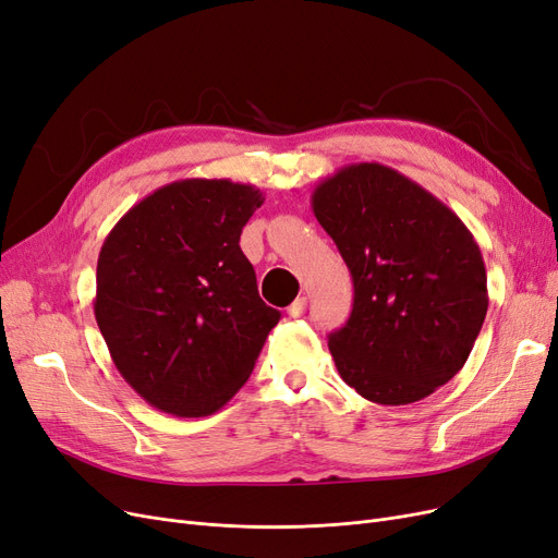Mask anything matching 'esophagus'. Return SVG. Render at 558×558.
<instances>
[{
    "label": "esophagus",
    "instance_id": "34e87169",
    "mask_svg": "<svg viewBox=\"0 0 558 558\" xmlns=\"http://www.w3.org/2000/svg\"><path fill=\"white\" fill-rule=\"evenodd\" d=\"M305 307H307V299L305 296H301V299H296L290 307H287V315L290 317H303L305 315Z\"/></svg>",
    "mask_w": 558,
    "mask_h": 558
}]
</instances>
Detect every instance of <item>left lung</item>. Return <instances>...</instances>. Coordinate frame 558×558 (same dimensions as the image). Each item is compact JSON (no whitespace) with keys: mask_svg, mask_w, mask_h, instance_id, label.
<instances>
[{"mask_svg":"<svg viewBox=\"0 0 558 558\" xmlns=\"http://www.w3.org/2000/svg\"><path fill=\"white\" fill-rule=\"evenodd\" d=\"M313 211L354 278V307L328 349L377 404L435 393L466 363L487 315L481 247L456 211L381 162L324 179Z\"/></svg>","mask_w":558,"mask_h":558,"instance_id":"left-lung-1","label":"left lung"}]
</instances>
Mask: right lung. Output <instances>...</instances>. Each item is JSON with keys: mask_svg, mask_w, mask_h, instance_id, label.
<instances>
[{"mask_svg": "<svg viewBox=\"0 0 558 558\" xmlns=\"http://www.w3.org/2000/svg\"><path fill=\"white\" fill-rule=\"evenodd\" d=\"M262 204L255 185L181 179L131 206L102 241L98 328L119 375L165 414H216L280 319L239 245Z\"/></svg>", "mask_w": 558, "mask_h": 558, "instance_id": "1", "label": "right lung"}]
</instances>
